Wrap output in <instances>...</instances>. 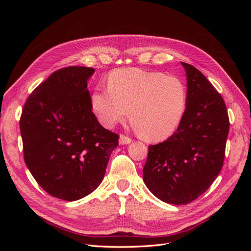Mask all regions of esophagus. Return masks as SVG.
Returning a JSON list of instances; mask_svg holds the SVG:
<instances>
[{
    "label": "esophagus",
    "instance_id": "esophagus-1",
    "mask_svg": "<svg viewBox=\"0 0 251 251\" xmlns=\"http://www.w3.org/2000/svg\"><path fill=\"white\" fill-rule=\"evenodd\" d=\"M132 142V139L130 137H127V136L121 134L120 137H119V144H128Z\"/></svg>",
    "mask_w": 251,
    "mask_h": 251
}]
</instances>
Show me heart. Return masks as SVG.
<instances>
[{"label": "heart", "instance_id": "heart-1", "mask_svg": "<svg viewBox=\"0 0 251 251\" xmlns=\"http://www.w3.org/2000/svg\"><path fill=\"white\" fill-rule=\"evenodd\" d=\"M93 110L108 127L128 115L148 140L168 138L180 125L187 107V88L174 75L137 68L110 74L108 87H98L91 95Z\"/></svg>", "mask_w": 251, "mask_h": 251}]
</instances>
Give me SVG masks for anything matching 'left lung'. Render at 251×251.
Returning <instances> with one entry per match:
<instances>
[{"label":"left lung","mask_w":251,"mask_h":251,"mask_svg":"<svg viewBox=\"0 0 251 251\" xmlns=\"http://www.w3.org/2000/svg\"><path fill=\"white\" fill-rule=\"evenodd\" d=\"M187 107L171 137L149 146L143 181L163 202L185 205L207 191L221 172L229 117L223 97L194 66L183 63Z\"/></svg>","instance_id":"obj_1"}]
</instances>
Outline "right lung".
Segmentation results:
<instances>
[{
    "instance_id": "obj_1",
    "label": "right lung",
    "mask_w": 251,
    "mask_h": 251,
    "mask_svg": "<svg viewBox=\"0 0 251 251\" xmlns=\"http://www.w3.org/2000/svg\"><path fill=\"white\" fill-rule=\"evenodd\" d=\"M93 68L67 67L33 90L22 111L24 160L37 183L54 198L75 201L101 183L119 136L92 112L87 81Z\"/></svg>"
}]
</instances>
